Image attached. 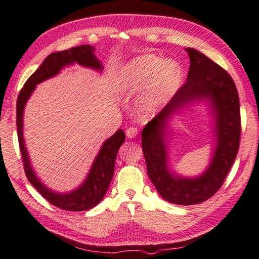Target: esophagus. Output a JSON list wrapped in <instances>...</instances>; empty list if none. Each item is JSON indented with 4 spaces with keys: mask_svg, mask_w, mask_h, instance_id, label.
Returning <instances> with one entry per match:
<instances>
[{
    "mask_svg": "<svg viewBox=\"0 0 259 259\" xmlns=\"http://www.w3.org/2000/svg\"><path fill=\"white\" fill-rule=\"evenodd\" d=\"M138 134H139V130L137 128V127H134V126H130L126 130V137L128 138V139L135 138Z\"/></svg>",
    "mask_w": 259,
    "mask_h": 259,
    "instance_id": "obj_1",
    "label": "esophagus"
}]
</instances>
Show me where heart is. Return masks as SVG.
I'll list each match as a JSON object with an SVG mask.
<instances>
[{"label": "heart", "instance_id": "1", "mask_svg": "<svg viewBox=\"0 0 259 259\" xmlns=\"http://www.w3.org/2000/svg\"><path fill=\"white\" fill-rule=\"evenodd\" d=\"M182 71L176 61H163L157 56H145L127 65L124 73L126 87L138 90L148 84L142 104L154 109L171 99L177 92Z\"/></svg>", "mask_w": 259, "mask_h": 259}]
</instances>
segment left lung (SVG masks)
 <instances>
[{
    "mask_svg": "<svg viewBox=\"0 0 259 259\" xmlns=\"http://www.w3.org/2000/svg\"><path fill=\"white\" fill-rule=\"evenodd\" d=\"M190 66L187 81L162 111L142 131V149L147 171L165 201L193 205L209 200L222 187L239 151L241 138L240 100L234 81L222 66L193 48H186ZM207 98L216 113L218 147L207 171L197 178L175 177L167 167L164 122L184 105Z\"/></svg>",
    "mask_w": 259,
    "mask_h": 259,
    "instance_id": "obj_1",
    "label": "left lung"
}]
</instances>
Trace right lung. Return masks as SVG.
I'll use <instances>...</instances> for the list:
<instances>
[{
  "mask_svg": "<svg viewBox=\"0 0 259 259\" xmlns=\"http://www.w3.org/2000/svg\"><path fill=\"white\" fill-rule=\"evenodd\" d=\"M95 48L92 46L83 45L74 48L50 54L34 73L27 79L24 87L20 90L17 99V133H18L19 149L22 152L25 175L28 181L34 186L37 192L53 205L66 211H86L99 204L104 197L112 180L117 152L122 142L125 141V133L118 130L111 138L103 143L101 150L95 158L90 173L83 184L73 192L66 194H58L50 190L37 179L29 163V158L23 139V113L24 107L31 96L32 92L37 83L45 81L56 75L62 67L78 63V64L92 69L102 70L101 62L94 54Z\"/></svg>",
  "mask_w": 259,
  "mask_h": 259,
  "instance_id": "right-lung-1",
  "label": "right lung"
}]
</instances>
